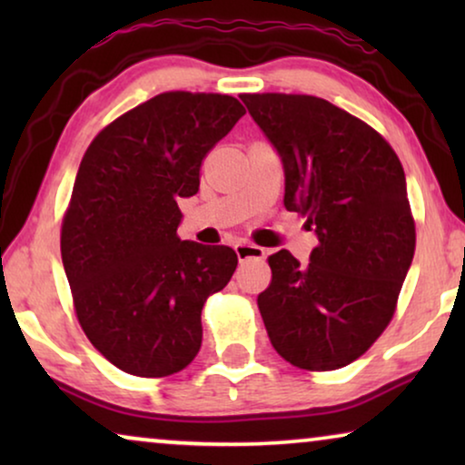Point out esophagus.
<instances>
[{"label":"esophagus","instance_id":"1","mask_svg":"<svg viewBox=\"0 0 465 465\" xmlns=\"http://www.w3.org/2000/svg\"><path fill=\"white\" fill-rule=\"evenodd\" d=\"M234 253H237L239 262H247V260H264L266 252L264 247L260 245H253V243H237L234 245Z\"/></svg>","mask_w":465,"mask_h":465}]
</instances>
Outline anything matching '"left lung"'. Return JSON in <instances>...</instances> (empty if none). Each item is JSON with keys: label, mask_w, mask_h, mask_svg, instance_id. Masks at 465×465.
Returning a JSON list of instances; mask_svg holds the SVG:
<instances>
[{"label": "left lung", "mask_w": 465, "mask_h": 465, "mask_svg": "<svg viewBox=\"0 0 465 465\" xmlns=\"http://www.w3.org/2000/svg\"><path fill=\"white\" fill-rule=\"evenodd\" d=\"M283 161L288 212L320 243L309 264L269 256L258 296L266 332L292 366L336 371L364 355L390 326L415 256V220L402 163L383 135L311 94H241Z\"/></svg>", "instance_id": "left-lung-1"}]
</instances>
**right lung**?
Here are the masks:
<instances>
[{"mask_svg":"<svg viewBox=\"0 0 465 465\" xmlns=\"http://www.w3.org/2000/svg\"><path fill=\"white\" fill-rule=\"evenodd\" d=\"M245 114L231 94L169 91L97 133L61 224L74 309L120 371L161 379L203 341L201 311L231 282L237 253L177 237V201L199 193L201 164Z\"/></svg>","mask_w":465,"mask_h":465,"instance_id":"obj_1","label":"right lung"}]
</instances>
